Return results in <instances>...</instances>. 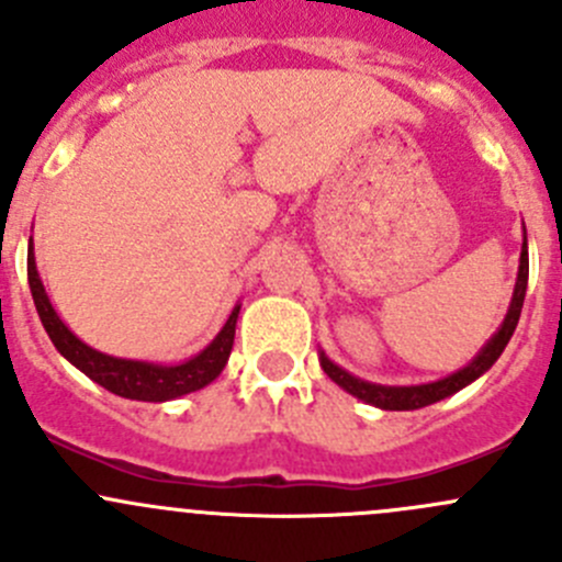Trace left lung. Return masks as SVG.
Masks as SVG:
<instances>
[{"label":"left lung","mask_w":562,"mask_h":562,"mask_svg":"<svg viewBox=\"0 0 562 562\" xmlns=\"http://www.w3.org/2000/svg\"><path fill=\"white\" fill-rule=\"evenodd\" d=\"M525 291H527V236H525V245H522V255H519V274H517V288H514V299H512V307H508L506 321L503 326L497 328L495 337L484 345L479 356L470 361L464 370L454 372V375L443 378V381H435V383H424V386H378V383H367L353 378L350 372H345L342 367L334 364L326 353H321V367L328 378H331L337 386H342L348 394L359 396V400L370 402V405L383 407V411H416V407L424 405H432V402L446 400L451 396L454 391L464 389L468 383H473L475 378L484 375L501 353L506 350L508 339H512L514 328L519 323V313H522V302H525Z\"/></svg>","instance_id":"1"}]
</instances>
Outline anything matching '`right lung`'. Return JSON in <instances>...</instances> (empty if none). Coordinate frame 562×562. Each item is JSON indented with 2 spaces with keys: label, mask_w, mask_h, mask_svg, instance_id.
Wrapping results in <instances>:
<instances>
[{
  "label": "right lung",
  "mask_w": 562,
  "mask_h": 562,
  "mask_svg": "<svg viewBox=\"0 0 562 562\" xmlns=\"http://www.w3.org/2000/svg\"><path fill=\"white\" fill-rule=\"evenodd\" d=\"M26 277H30V291L35 299V307L40 321H43L45 331H48L50 342L56 345L61 356H65L70 364H76L83 375L92 378L94 383L111 391V394L127 396V400H140V402H166L176 400L181 394H190L214 381V378L223 372V367L228 364L231 348H234V334H236V317H239V304L231 313L228 323L223 326V331L212 339L206 350L195 356V359L184 361V364L176 367H162V364H149V361H130V359H113V356L100 353V350L89 348L87 342L76 337L65 323L59 321L56 310L50 307L48 296H45V288L37 277L35 266V252H26Z\"/></svg>",
  "instance_id": "obj_1"
}]
</instances>
